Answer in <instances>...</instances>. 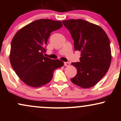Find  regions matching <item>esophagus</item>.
Here are the masks:
<instances>
[{
  "label": "esophagus",
  "instance_id": "obj_1",
  "mask_svg": "<svg viewBox=\"0 0 121 121\" xmlns=\"http://www.w3.org/2000/svg\"><path fill=\"white\" fill-rule=\"evenodd\" d=\"M64 65H65V66H69V65H70V63H69V62H64Z\"/></svg>",
  "mask_w": 121,
  "mask_h": 121
}]
</instances>
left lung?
I'll return each mask as SVG.
<instances>
[{"mask_svg": "<svg viewBox=\"0 0 121 121\" xmlns=\"http://www.w3.org/2000/svg\"><path fill=\"white\" fill-rule=\"evenodd\" d=\"M62 23L70 32L75 50L81 52L80 62L72 63L77 73L71 81L82 88L93 86L106 74L110 65L109 37L99 26L82 19L63 20Z\"/></svg>", "mask_w": 121, "mask_h": 121, "instance_id": "1", "label": "left lung"}]
</instances>
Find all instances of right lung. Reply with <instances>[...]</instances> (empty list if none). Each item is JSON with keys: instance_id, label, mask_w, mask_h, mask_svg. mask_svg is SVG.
<instances>
[{"instance_id": "add662e5", "label": "right lung", "mask_w": 121, "mask_h": 121, "mask_svg": "<svg viewBox=\"0 0 121 121\" xmlns=\"http://www.w3.org/2000/svg\"><path fill=\"white\" fill-rule=\"evenodd\" d=\"M62 27L60 21L39 19L26 25L13 36L9 60L16 74L26 85L38 87L48 84L54 70L64 65L60 60L43 55L51 33Z\"/></svg>"}]
</instances>
